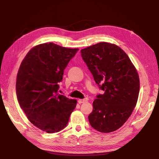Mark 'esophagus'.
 <instances>
[{
	"label": "esophagus",
	"mask_w": 159,
	"mask_h": 159,
	"mask_svg": "<svg viewBox=\"0 0 159 159\" xmlns=\"http://www.w3.org/2000/svg\"><path fill=\"white\" fill-rule=\"evenodd\" d=\"M86 102H87V100H85V99H79V100H78V102H79V104H82V103Z\"/></svg>",
	"instance_id": "obj_1"
}]
</instances>
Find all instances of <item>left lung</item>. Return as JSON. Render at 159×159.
Masks as SVG:
<instances>
[{
	"instance_id": "8db88e82",
	"label": "left lung",
	"mask_w": 159,
	"mask_h": 159,
	"mask_svg": "<svg viewBox=\"0 0 159 159\" xmlns=\"http://www.w3.org/2000/svg\"><path fill=\"white\" fill-rule=\"evenodd\" d=\"M94 80L103 90L93 102L88 116L94 129L107 133L126 122L135 107L139 78L135 67L124 50L108 42H100L80 50Z\"/></svg>"
}]
</instances>
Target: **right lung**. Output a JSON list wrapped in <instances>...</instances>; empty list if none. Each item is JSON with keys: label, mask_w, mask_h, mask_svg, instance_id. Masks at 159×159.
Listing matches in <instances>:
<instances>
[{"label": "right lung", "mask_w": 159, "mask_h": 159, "mask_svg": "<svg viewBox=\"0 0 159 159\" xmlns=\"http://www.w3.org/2000/svg\"><path fill=\"white\" fill-rule=\"evenodd\" d=\"M78 50L42 43L30 50L20 64L16 86L19 104L29 120L48 133L66 127L76 106V100L57 92L64 70Z\"/></svg>", "instance_id": "obj_1"}]
</instances>
